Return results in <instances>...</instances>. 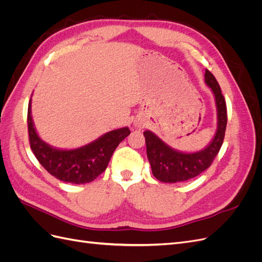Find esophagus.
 Wrapping results in <instances>:
<instances>
[{
  "instance_id": "1",
  "label": "esophagus",
  "mask_w": 262,
  "mask_h": 262,
  "mask_svg": "<svg viewBox=\"0 0 262 262\" xmlns=\"http://www.w3.org/2000/svg\"><path fill=\"white\" fill-rule=\"evenodd\" d=\"M133 125H134V128H136V129H142L144 126V124L142 122H136Z\"/></svg>"
}]
</instances>
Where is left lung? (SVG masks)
I'll return each instance as SVG.
<instances>
[{"label":"left lung","instance_id":"1","mask_svg":"<svg viewBox=\"0 0 262 262\" xmlns=\"http://www.w3.org/2000/svg\"><path fill=\"white\" fill-rule=\"evenodd\" d=\"M204 83L213 93L217 116L215 134L207 146L196 152H182L165 143L154 132L149 130L143 132L148 162L157 180L173 184L196 177L210 167L223 144L227 123L226 102L217 81L208 70H205Z\"/></svg>","mask_w":262,"mask_h":262}]
</instances>
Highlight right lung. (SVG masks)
<instances>
[{
    "instance_id": "obj_1",
    "label": "right lung",
    "mask_w": 262,
    "mask_h": 262,
    "mask_svg": "<svg viewBox=\"0 0 262 262\" xmlns=\"http://www.w3.org/2000/svg\"><path fill=\"white\" fill-rule=\"evenodd\" d=\"M28 133L30 148L42 167L57 179L69 184H87L107 168L115 149L130 134L128 126L109 131L91 143L77 148L51 146L38 136L31 116V98L28 105Z\"/></svg>"
}]
</instances>
